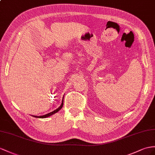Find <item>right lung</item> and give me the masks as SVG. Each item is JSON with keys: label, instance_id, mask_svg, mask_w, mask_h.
I'll use <instances>...</instances> for the list:
<instances>
[{"label": "right lung", "instance_id": "right-lung-1", "mask_svg": "<svg viewBox=\"0 0 155 155\" xmlns=\"http://www.w3.org/2000/svg\"><path fill=\"white\" fill-rule=\"evenodd\" d=\"M63 100H62V104H61V105H60V107H59V108H58L57 109H55V110H54V111H52V112H51V113H48V114H45V115H42V116H39V117H38V116H33L34 117H36V118H46V117H50V116H51V115H52V114H55V113H57V112H58L59 110H60L61 108H62V107H63Z\"/></svg>", "mask_w": 155, "mask_h": 155}]
</instances>
